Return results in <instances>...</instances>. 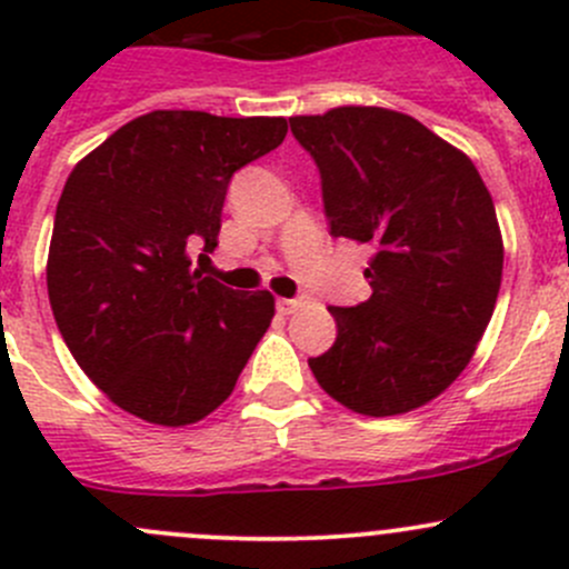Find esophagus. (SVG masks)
Masks as SVG:
<instances>
[{"label": "esophagus", "mask_w": 569, "mask_h": 569, "mask_svg": "<svg viewBox=\"0 0 569 569\" xmlns=\"http://www.w3.org/2000/svg\"><path fill=\"white\" fill-rule=\"evenodd\" d=\"M300 306H302L300 300H286V297H280V300L274 302V308H278L280 317H291V313H295Z\"/></svg>", "instance_id": "1"}]
</instances>
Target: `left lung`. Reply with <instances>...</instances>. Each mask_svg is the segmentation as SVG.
<instances>
[{"instance_id":"obj_1","label":"left lung","mask_w":569,"mask_h":569,"mask_svg":"<svg viewBox=\"0 0 569 569\" xmlns=\"http://www.w3.org/2000/svg\"><path fill=\"white\" fill-rule=\"evenodd\" d=\"M317 162L332 237L371 244V297L330 308L336 343L308 360L325 393L369 418L438 399L476 352L496 311L503 239L468 157L386 107L295 114Z\"/></svg>"}]
</instances>
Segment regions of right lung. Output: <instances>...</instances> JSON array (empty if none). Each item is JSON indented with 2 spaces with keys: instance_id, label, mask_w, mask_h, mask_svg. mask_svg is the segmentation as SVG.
Returning a JSON list of instances; mask_svg holds the SVG:
<instances>
[{
  "instance_id": "1",
  "label": "right lung",
  "mask_w": 569,
  "mask_h": 569,
  "mask_svg": "<svg viewBox=\"0 0 569 569\" xmlns=\"http://www.w3.org/2000/svg\"><path fill=\"white\" fill-rule=\"evenodd\" d=\"M286 131V118L153 109L68 176L46 261L51 313L120 410L187 427L233 393L274 297L206 278L192 250L217 248L228 181Z\"/></svg>"
}]
</instances>
